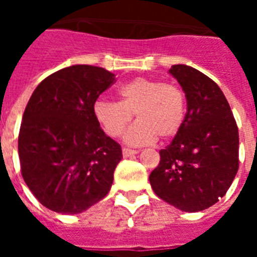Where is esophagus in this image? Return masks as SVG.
<instances>
[{"label":"esophagus","instance_id":"34e87169","mask_svg":"<svg viewBox=\"0 0 257 257\" xmlns=\"http://www.w3.org/2000/svg\"><path fill=\"white\" fill-rule=\"evenodd\" d=\"M139 151H135V149H129V148H122V156L124 157H132L135 155H137Z\"/></svg>","mask_w":257,"mask_h":257}]
</instances>
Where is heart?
Returning <instances> with one entry per match:
<instances>
[{
    "mask_svg": "<svg viewBox=\"0 0 257 257\" xmlns=\"http://www.w3.org/2000/svg\"><path fill=\"white\" fill-rule=\"evenodd\" d=\"M118 94L120 101L100 98L93 105L94 118L109 136H120L135 113L139 121L124 137L131 145L151 144L157 136L168 140L181 128L185 97L176 85L137 77L121 86Z\"/></svg>",
    "mask_w": 257,
    "mask_h": 257,
    "instance_id": "1",
    "label": "heart"
}]
</instances>
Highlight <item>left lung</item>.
Masks as SVG:
<instances>
[{
	"mask_svg": "<svg viewBox=\"0 0 257 257\" xmlns=\"http://www.w3.org/2000/svg\"><path fill=\"white\" fill-rule=\"evenodd\" d=\"M187 98L181 128L149 175L153 192L184 212L219 201L239 169V131L227 98L215 81L195 68L173 65Z\"/></svg>",
	"mask_w": 257,
	"mask_h": 257,
	"instance_id": "8db88e82",
	"label": "left lung"
}]
</instances>
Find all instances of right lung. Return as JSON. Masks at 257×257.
I'll list each match as a JSON object with an SVG mask.
<instances>
[{"instance_id":"right-lung-1","label":"right lung","mask_w":257,"mask_h":257,"mask_svg":"<svg viewBox=\"0 0 257 257\" xmlns=\"http://www.w3.org/2000/svg\"><path fill=\"white\" fill-rule=\"evenodd\" d=\"M113 82L104 68L68 66L40 82L26 105L18 136L21 173L50 211L81 213L112 187L122 152L100 128L93 105Z\"/></svg>"}]
</instances>
